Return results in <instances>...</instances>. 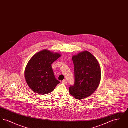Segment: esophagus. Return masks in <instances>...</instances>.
Wrapping results in <instances>:
<instances>
[{
	"mask_svg": "<svg viewBox=\"0 0 128 128\" xmlns=\"http://www.w3.org/2000/svg\"><path fill=\"white\" fill-rule=\"evenodd\" d=\"M62 82L63 84H67V80H63Z\"/></svg>",
	"mask_w": 128,
	"mask_h": 128,
	"instance_id": "obj_1",
	"label": "esophagus"
}]
</instances>
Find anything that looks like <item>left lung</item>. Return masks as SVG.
Returning a JSON list of instances; mask_svg holds the SVG:
<instances>
[{
    "instance_id": "8db88e82",
    "label": "left lung",
    "mask_w": 128,
    "mask_h": 128,
    "mask_svg": "<svg viewBox=\"0 0 128 128\" xmlns=\"http://www.w3.org/2000/svg\"><path fill=\"white\" fill-rule=\"evenodd\" d=\"M72 60L75 82L70 87L69 92L77 99L88 98L97 89L100 82L101 72L99 62L87 51L74 55Z\"/></svg>"
}]
</instances>
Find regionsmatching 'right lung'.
<instances>
[{"label": "right lung", "mask_w": 128, "mask_h": 128, "mask_svg": "<svg viewBox=\"0 0 128 128\" xmlns=\"http://www.w3.org/2000/svg\"><path fill=\"white\" fill-rule=\"evenodd\" d=\"M61 55L44 49L34 55L25 70L26 82L30 89L40 94L53 91L60 82L56 79L51 65Z\"/></svg>", "instance_id": "obj_1"}]
</instances>
